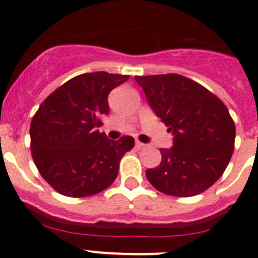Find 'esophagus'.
Segmentation results:
<instances>
[{
	"mask_svg": "<svg viewBox=\"0 0 258 258\" xmlns=\"http://www.w3.org/2000/svg\"><path fill=\"white\" fill-rule=\"evenodd\" d=\"M136 149L137 150H143V149H146V145H145V143L140 142V141H136Z\"/></svg>",
	"mask_w": 258,
	"mask_h": 258,
	"instance_id": "esophagus-1",
	"label": "esophagus"
}]
</instances>
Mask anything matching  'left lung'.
Returning <instances> with one entry per match:
<instances>
[{"mask_svg":"<svg viewBox=\"0 0 258 258\" xmlns=\"http://www.w3.org/2000/svg\"><path fill=\"white\" fill-rule=\"evenodd\" d=\"M147 102L173 134L172 149L146 177L165 195L202 194L226 169L235 142L229 109L208 89L177 74L136 76Z\"/></svg>","mask_w":258,"mask_h":258,"instance_id":"1","label":"left lung"}]
</instances>
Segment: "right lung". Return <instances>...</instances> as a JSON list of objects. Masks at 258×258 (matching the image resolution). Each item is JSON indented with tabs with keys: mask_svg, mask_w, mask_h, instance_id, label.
<instances>
[{
	"mask_svg": "<svg viewBox=\"0 0 258 258\" xmlns=\"http://www.w3.org/2000/svg\"><path fill=\"white\" fill-rule=\"evenodd\" d=\"M127 75L92 72L68 80L41 103L31 122V151L42 178L71 198L95 195L111 186L134 138L108 140L95 127L108 113V94Z\"/></svg>",
	"mask_w": 258,
	"mask_h": 258,
	"instance_id": "add662e5",
	"label": "right lung"
}]
</instances>
